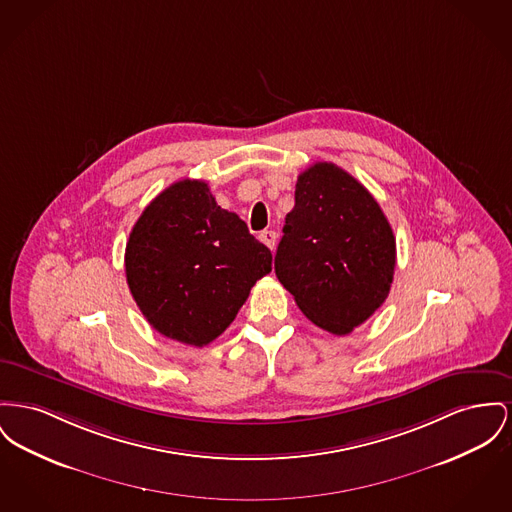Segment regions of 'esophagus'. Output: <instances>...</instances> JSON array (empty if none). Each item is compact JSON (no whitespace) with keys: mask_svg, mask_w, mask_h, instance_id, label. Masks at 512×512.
Returning a JSON list of instances; mask_svg holds the SVG:
<instances>
[{"mask_svg":"<svg viewBox=\"0 0 512 512\" xmlns=\"http://www.w3.org/2000/svg\"><path fill=\"white\" fill-rule=\"evenodd\" d=\"M259 240L263 241L267 247L274 249V245H276V232L274 230H263L259 234Z\"/></svg>","mask_w":512,"mask_h":512,"instance_id":"1","label":"esophagus"}]
</instances>
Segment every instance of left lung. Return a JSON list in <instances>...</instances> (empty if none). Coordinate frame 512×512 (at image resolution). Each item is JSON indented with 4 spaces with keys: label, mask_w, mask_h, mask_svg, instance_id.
<instances>
[{
    "label": "left lung",
    "mask_w": 512,
    "mask_h": 512,
    "mask_svg": "<svg viewBox=\"0 0 512 512\" xmlns=\"http://www.w3.org/2000/svg\"><path fill=\"white\" fill-rule=\"evenodd\" d=\"M274 271L301 313L350 334L387 300L396 265L391 224L373 195L336 164L301 172Z\"/></svg>",
    "instance_id": "left-lung-1"
}]
</instances>
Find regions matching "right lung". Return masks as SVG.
Masks as SVG:
<instances>
[{
	"label": "right lung",
	"mask_w": 512,
	"mask_h": 512,
	"mask_svg": "<svg viewBox=\"0 0 512 512\" xmlns=\"http://www.w3.org/2000/svg\"><path fill=\"white\" fill-rule=\"evenodd\" d=\"M271 271V249L199 180L176 181L156 195L125 247L127 284L152 329L197 348L230 327Z\"/></svg>",
	"instance_id": "1"
}]
</instances>
